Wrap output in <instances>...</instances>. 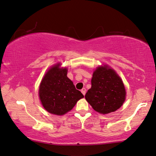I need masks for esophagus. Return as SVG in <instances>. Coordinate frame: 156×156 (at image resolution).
I'll list each match as a JSON object with an SVG mask.
<instances>
[{
  "label": "esophagus",
  "mask_w": 156,
  "mask_h": 156,
  "mask_svg": "<svg viewBox=\"0 0 156 156\" xmlns=\"http://www.w3.org/2000/svg\"><path fill=\"white\" fill-rule=\"evenodd\" d=\"M86 91H87V90H86V89H85V88H83L82 90H81V92H82V94H83L84 96L85 95V94H86Z\"/></svg>",
  "instance_id": "esophagus-1"
}]
</instances>
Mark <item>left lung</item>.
Instances as JSON below:
<instances>
[{
  "mask_svg": "<svg viewBox=\"0 0 156 156\" xmlns=\"http://www.w3.org/2000/svg\"><path fill=\"white\" fill-rule=\"evenodd\" d=\"M126 90L122 80L113 69L99 66L91 78V87L85 99L96 112L108 114L119 109L124 102Z\"/></svg>",
  "mask_w": 156,
  "mask_h": 156,
  "instance_id": "1",
  "label": "left lung"
}]
</instances>
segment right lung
I'll return each mask as SVG.
<instances>
[{"label": "right lung", "instance_id": "1", "mask_svg": "<svg viewBox=\"0 0 156 156\" xmlns=\"http://www.w3.org/2000/svg\"><path fill=\"white\" fill-rule=\"evenodd\" d=\"M60 64L47 71L39 86V95L44 108L56 115L70 111L78 100L84 97L69 79L67 69H60Z\"/></svg>", "mask_w": 156, "mask_h": 156}]
</instances>
